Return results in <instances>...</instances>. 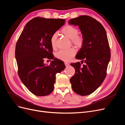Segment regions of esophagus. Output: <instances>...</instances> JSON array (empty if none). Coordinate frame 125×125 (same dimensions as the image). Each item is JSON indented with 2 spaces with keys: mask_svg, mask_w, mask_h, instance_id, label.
<instances>
[{
  "mask_svg": "<svg viewBox=\"0 0 125 125\" xmlns=\"http://www.w3.org/2000/svg\"><path fill=\"white\" fill-rule=\"evenodd\" d=\"M64 64H65V65L66 66H68V65H69V64L67 62H65Z\"/></svg>",
  "mask_w": 125,
  "mask_h": 125,
  "instance_id": "34e87169",
  "label": "esophagus"
}]
</instances>
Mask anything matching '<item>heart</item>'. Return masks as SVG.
Wrapping results in <instances>:
<instances>
[{
  "mask_svg": "<svg viewBox=\"0 0 125 125\" xmlns=\"http://www.w3.org/2000/svg\"><path fill=\"white\" fill-rule=\"evenodd\" d=\"M63 34L72 39L74 45L78 47H81L84 44V38L83 37L78 35L79 30L75 27L71 25L64 26L61 30ZM58 34L57 32H54L51 37V44L53 48L56 46V41ZM76 53V50L74 48L72 47L67 50H62L58 51L56 53V57L57 59L64 62H68L73 58Z\"/></svg>",
  "mask_w": 125,
  "mask_h": 125,
  "instance_id": "b5f03b06",
  "label": "heart"
}]
</instances>
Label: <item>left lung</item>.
<instances>
[{
  "label": "left lung",
  "mask_w": 125,
  "mask_h": 125,
  "mask_svg": "<svg viewBox=\"0 0 125 125\" xmlns=\"http://www.w3.org/2000/svg\"><path fill=\"white\" fill-rule=\"evenodd\" d=\"M69 24L78 25L84 44L75 58L80 62L71 63L75 73L70 80L73 90L84 96L90 94L102 84L107 75L111 57L106 31L102 24L90 16L82 15L70 19Z\"/></svg>",
  "instance_id": "left-lung-1"
}]
</instances>
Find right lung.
Masks as SVG:
<instances>
[{
    "label": "right lung",
    "instance_id": "1",
    "mask_svg": "<svg viewBox=\"0 0 125 125\" xmlns=\"http://www.w3.org/2000/svg\"><path fill=\"white\" fill-rule=\"evenodd\" d=\"M65 20L39 17L26 23L16 45L15 57L18 74L22 82L32 94L45 96L52 93L56 74L65 68L64 62L54 58L51 37L64 23ZM45 58L51 64H44Z\"/></svg>",
    "mask_w": 125,
    "mask_h": 125
}]
</instances>
